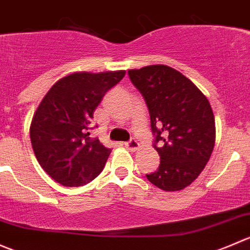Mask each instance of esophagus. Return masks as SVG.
I'll return each mask as SVG.
<instances>
[{
  "mask_svg": "<svg viewBox=\"0 0 250 250\" xmlns=\"http://www.w3.org/2000/svg\"><path fill=\"white\" fill-rule=\"evenodd\" d=\"M125 147L127 148V149H130L131 152H135V150H137L138 148H140V143H138L135 138H131L128 142L125 143Z\"/></svg>",
  "mask_w": 250,
  "mask_h": 250,
  "instance_id": "obj_1",
  "label": "esophagus"
}]
</instances>
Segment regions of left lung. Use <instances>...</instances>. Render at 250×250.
Wrapping results in <instances>:
<instances>
[{"label":"left lung","instance_id":"8db88e82","mask_svg":"<svg viewBox=\"0 0 250 250\" xmlns=\"http://www.w3.org/2000/svg\"><path fill=\"white\" fill-rule=\"evenodd\" d=\"M145 98L159 167L148 181L164 191H180L203 171L215 145V120L206 96L189 79L167 65L128 70Z\"/></svg>","mask_w":250,"mask_h":250}]
</instances>
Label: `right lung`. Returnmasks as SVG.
Returning <instances> with one entry per match:
<instances>
[{
    "mask_svg": "<svg viewBox=\"0 0 250 250\" xmlns=\"http://www.w3.org/2000/svg\"><path fill=\"white\" fill-rule=\"evenodd\" d=\"M125 71L75 73L61 79L46 93L34 114L30 140L42 169L66 187L83 186L101 174L110 154L90 137L93 112Z\"/></svg>",
    "mask_w": 250,
    "mask_h": 250,
    "instance_id": "right-lung-1",
    "label": "right lung"
}]
</instances>
